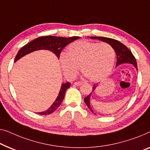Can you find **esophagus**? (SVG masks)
<instances>
[{
    "label": "esophagus",
    "mask_w": 150,
    "mask_h": 150,
    "mask_svg": "<svg viewBox=\"0 0 150 150\" xmlns=\"http://www.w3.org/2000/svg\"><path fill=\"white\" fill-rule=\"evenodd\" d=\"M82 84V82H76L74 83V84L75 86H80Z\"/></svg>",
    "instance_id": "obj_1"
}]
</instances>
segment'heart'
<instances>
[{"mask_svg":"<svg viewBox=\"0 0 150 150\" xmlns=\"http://www.w3.org/2000/svg\"><path fill=\"white\" fill-rule=\"evenodd\" d=\"M116 53L111 45L106 42L97 43L80 40L71 43L67 52L60 55V63L64 75L72 79L80 70L88 80L98 82L111 72Z\"/></svg>","mask_w":150,"mask_h":150,"instance_id":"heart-1","label":"heart"}]
</instances>
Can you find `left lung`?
<instances>
[{"instance_id":"8db88e82","label":"left lung","mask_w":150,"mask_h":150,"mask_svg":"<svg viewBox=\"0 0 150 150\" xmlns=\"http://www.w3.org/2000/svg\"><path fill=\"white\" fill-rule=\"evenodd\" d=\"M90 38L91 39H98L99 40L107 42L109 45H111L113 48H114L116 54V57H117L116 67L121 64H130L133 65L134 68H136L137 71V65L135 57H134V55H133V53H132V52L130 51V50L128 49L125 45H123L122 43L119 42L118 40H115V39L106 38V37H102V36H91ZM96 87H97V85H93L92 93L95 91ZM92 93H91L88 96H86L85 98H84V101L86 104V105L88 106V108H89L91 111L93 113H94V112L93 111L92 108L91 107V104H90V98H91V95H92ZM94 114H95V113H94Z\"/></svg>"}]
</instances>
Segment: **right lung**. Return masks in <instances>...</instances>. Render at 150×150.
<instances>
[{
	"instance_id": "1",
	"label": "right lung",
	"mask_w": 150,
	"mask_h": 150,
	"mask_svg": "<svg viewBox=\"0 0 150 150\" xmlns=\"http://www.w3.org/2000/svg\"><path fill=\"white\" fill-rule=\"evenodd\" d=\"M79 36H72L70 38H64L59 37V36H41V37L34 39V40L28 43L25 46H23L17 53L16 58H15V62L19 60L23 56L28 55L32 52L38 51L40 49L49 50L55 54V55L59 58L60 53L63 49L64 48L66 45L72 42L77 39L80 38ZM70 87V83L69 82L66 83H62L61 86V88L57 97L56 98L55 101L53 102L48 110L46 111L38 112L39 114L47 115L50 114L53 112H55L57 108L62 103L65 97V93L66 90Z\"/></svg>"
}]
</instances>
